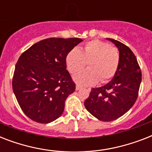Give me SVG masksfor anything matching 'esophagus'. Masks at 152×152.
<instances>
[{
  "label": "esophagus",
  "instance_id": "34e87169",
  "mask_svg": "<svg viewBox=\"0 0 152 152\" xmlns=\"http://www.w3.org/2000/svg\"><path fill=\"white\" fill-rule=\"evenodd\" d=\"M81 88H82V87H81V86H80V85H76V91L80 90V89Z\"/></svg>",
  "mask_w": 152,
  "mask_h": 152
}]
</instances>
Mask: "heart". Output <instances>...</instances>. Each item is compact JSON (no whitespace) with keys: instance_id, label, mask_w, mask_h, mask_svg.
Returning <instances> with one entry per match:
<instances>
[{"instance_id":"1","label":"heart","mask_w":152,"mask_h":152,"mask_svg":"<svg viewBox=\"0 0 152 152\" xmlns=\"http://www.w3.org/2000/svg\"><path fill=\"white\" fill-rule=\"evenodd\" d=\"M119 52L117 49L100 40H93L83 48L72 49L65 58L67 69L76 73L88 64L89 69L74 75L76 83L83 86L95 85L99 82L106 83L115 75L119 64Z\"/></svg>"}]
</instances>
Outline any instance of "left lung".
Returning <instances> with one entry per match:
<instances>
[{"instance_id":"left-lung-1","label":"left lung","mask_w":152,"mask_h":152,"mask_svg":"<svg viewBox=\"0 0 152 152\" xmlns=\"http://www.w3.org/2000/svg\"><path fill=\"white\" fill-rule=\"evenodd\" d=\"M119 51V64L115 75L106 85L92 88L84 102L87 110L102 121L116 120L134 105L141 83V71L137 57L128 46L113 39Z\"/></svg>"}]
</instances>
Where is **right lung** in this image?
I'll list each match as a JSON object with an SVG mask.
<instances>
[{
	"mask_svg": "<svg viewBox=\"0 0 152 152\" xmlns=\"http://www.w3.org/2000/svg\"><path fill=\"white\" fill-rule=\"evenodd\" d=\"M81 42L78 38L44 39L20 57L12 89L20 108L30 119L48 124L63 113L64 102L76 89L65 58Z\"/></svg>",
	"mask_w": 152,
	"mask_h": 152,
	"instance_id": "add662e5",
	"label": "right lung"
}]
</instances>
